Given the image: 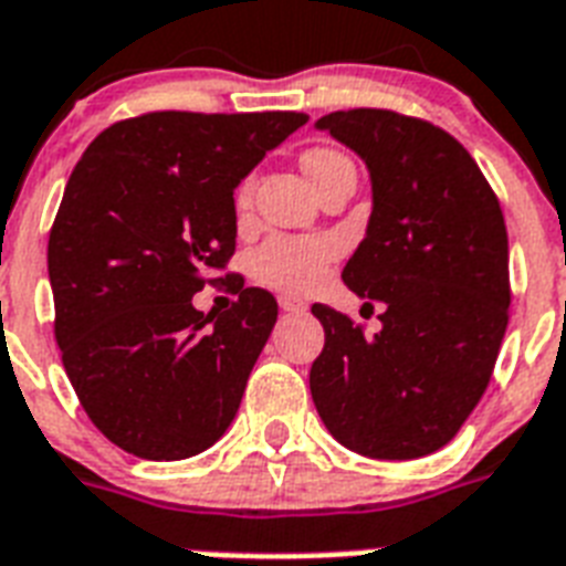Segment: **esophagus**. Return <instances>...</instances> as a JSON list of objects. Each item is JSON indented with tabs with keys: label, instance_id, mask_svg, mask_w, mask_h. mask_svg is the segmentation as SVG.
Instances as JSON below:
<instances>
[{
	"label": "esophagus",
	"instance_id": "obj_1",
	"mask_svg": "<svg viewBox=\"0 0 566 566\" xmlns=\"http://www.w3.org/2000/svg\"><path fill=\"white\" fill-rule=\"evenodd\" d=\"M280 310H286V313H304L306 304L301 297H292V295H283L280 297Z\"/></svg>",
	"mask_w": 566,
	"mask_h": 566
}]
</instances>
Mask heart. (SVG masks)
Here are the masks:
<instances>
[{
  "mask_svg": "<svg viewBox=\"0 0 566 566\" xmlns=\"http://www.w3.org/2000/svg\"><path fill=\"white\" fill-rule=\"evenodd\" d=\"M304 170L310 174L313 182L336 168L339 161H348L343 153L331 150V147H310L301 156ZM253 200V182L244 179L239 191H235V206L239 212H248ZM339 256V244L327 239V235H271L251 253V274L265 286L289 292V295H304L313 292L324 280L331 262Z\"/></svg>",
  "mask_w": 566,
  "mask_h": 566,
  "instance_id": "obj_1",
  "label": "heart"
}]
</instances>
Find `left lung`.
I'll return each instance as SVG.
<instances>
[{"mask_svg": "<svg viewBox=\"0 0 566 566\" xmlns=\"http://www.w3.org/2000/svg\"><path fill=\"white\" fill-rule=\"evenodd\" d=\"M369 165V230L345 286L384 304L380 331L313 304L324 348L310 369L336 440L378 461L442 449L484 396L511 310L507 230L467 147L422 117L348 108L318 120Z\"/></svg>", "mask_w": 566, "mask_h": 566, "instance_id": "obj_1", "label": "left lung"}]
</instances>
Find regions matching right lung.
<instances>
[{
	"mask_svg": "<svg viewBox=\"0 0 566 566\" xmlns=\"http://www.w3.org/2000/svg\"><path fill=\"white\" fill-rule=\"evenodd\" d=\"M304 112H147L96 135L52 221L55 343L87 419L135 458L209 449L242 405L277 301L227 271L233 191ZM239 282L203 316L190 297Z\"/></svg>",
	"mask_w": 566,
	"mask_h": 566,
	"instance_id": "add662e5",
	"label": "right lung"
}]
</instances>
